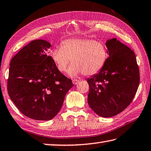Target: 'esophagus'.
I'll list each match as a JSON object with an SVG mask.
<instances>
[{
    "label": "esophagus",
    "instance_id": "1",
    "mask_svg": "<svg viewBox=\"0 0 151 151\" xmlns=\"http://www.w3.org/2000/svg\"><path fill=\"white\" fill-rule=\"evenodd\" d=\"M72 83L74 85H77L78 83H79V80H78V79H73L72 80Z\"/></svg>",
    "mask_w": 151,
    "mask_h": 151
}]
</instances>
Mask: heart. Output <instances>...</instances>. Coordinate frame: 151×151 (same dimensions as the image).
I'll list each match as a JSON object with an SVG mask.
<instances>
[{"mask_svg": "<svg viewBox=\"0 0 151 151\" xmlns=\"http://www.w3.org/2000/svg\"><path fill=\"white\" fill-rule=\"evenodd\" d=\"M50 57L60 72H66L72 60L68 74L76 78L81 74L93 76L100 72L108 58V50L103 42L85 37L66 39L60 47L50 50Z\"/></svg>", "mask_w": 151, "mask_h": 151, "instance_id": "obj_1", "label": "heart"}]
</instances>
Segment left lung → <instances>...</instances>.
Masks as SVG:
<instances>
[{
	"label": "left lung",
	"mask_w": 151,
	"mask_h": 151,
	"mask_svg": "<svg viewBox=\"0 0 151 151\" xmlns=\"http://www.w3.org/2000/svg\"><path fill=\"white\" fill-rule=\"evenodd\" d=\"M106 64L100 72L88 78L87 101L96 114L112 117L122 112L132 102L140 78L135 53L126 45L113 38L106 41Z\"/></svg>",
	"instance_id": "8db88e82"
}]
</instances>
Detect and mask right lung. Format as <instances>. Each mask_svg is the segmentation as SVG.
I'll use <instances>...</instances> for the list:
<instances>
[{"label":"right lung","instance_id":"obj_1","mask_svg":"<svg viewBox=\"0 0 151 151\" xmlns=\"http://www.w3.org/2000/svg\"><path fill=\"white\" fill-rule=\"evenodd\" d=\"M51 45L32 41L11 60L7 89L11 100L27 117L49 120L59 112L72 80L58 71L48 55Z\"/></svg>","mask_w":151,"mask_h":151}]
</instances>
